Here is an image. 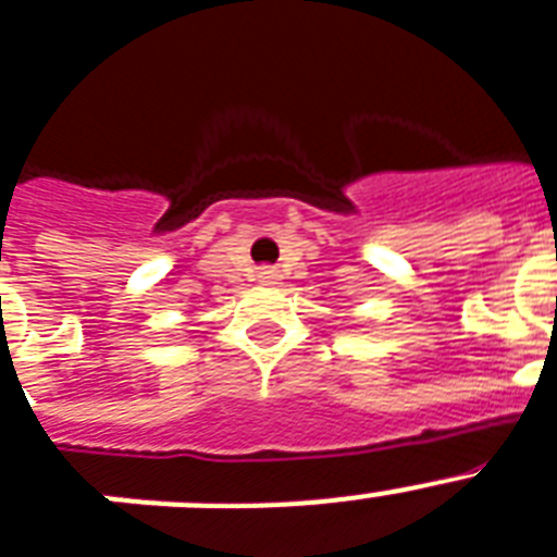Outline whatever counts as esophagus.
I'll return each mask as SVG.
<instances>
[{
  "instance_id": "34e87169",
  "label": "esophagus",
  "mask_w": 557,
  "mask_h": 557,
  "mask_svg": "<svg viewBox=\"0 0 557 557\" xmlns=\"http://www.w3.org/2000/svg\"><path fill=\"white\" fill-rule=\"evenodd\" d=\"M257 277H260V283H274V280H277L280 274H277V269H271V265H263Z\"/></svg>"
}]
</instances>
